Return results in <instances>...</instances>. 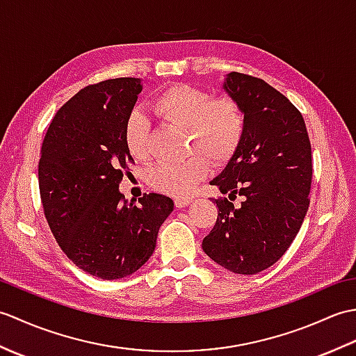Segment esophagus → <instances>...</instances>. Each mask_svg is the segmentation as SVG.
<instances>
[{
	"mask_svg": "<svg viewBox=\"0 0 356 356\" xmlns=\"http://www.w3.org/2000/svg\"><path fill=\"white\" fill-rule=\"evenodd\" d=\"M191 202H193L191 197H179V199L174 200V205H176V208H185V207L190 205Z\"/></svg>",
	"mask_w": 356,
	"mask_h": 356,
	"instance_id": "esophagus-1",
	"label": "esophagus"
}]
</instances>
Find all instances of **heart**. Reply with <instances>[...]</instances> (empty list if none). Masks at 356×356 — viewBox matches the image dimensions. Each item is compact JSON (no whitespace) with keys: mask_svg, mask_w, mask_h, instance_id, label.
I'll return each mask as SVG.
<instances>
[{"mask_svg":"<svg viewBox=\"0 0 356 356\" xmlns=\"http://www.w3.org/2000/svg\"><path fill=\"white\" fill-rule=\"evenodd\" d=\"M151 108L163 122L185 128L190 134L188 153H199L182 162L157 165L151 170L149 185L159 193L174 197L191 193L208 176L207 161L217 166L228 163L243 140L245 111L231 96L213 97L202 88L176 84L157 93ZM124 140L134 159L148 161L151 156L149 124L142 113L133 111L128 116Z\"/></svg>","mask_w":356,"mask_h":356,"instance_id":"b5f03b06","label":"heart"}]
</instances>
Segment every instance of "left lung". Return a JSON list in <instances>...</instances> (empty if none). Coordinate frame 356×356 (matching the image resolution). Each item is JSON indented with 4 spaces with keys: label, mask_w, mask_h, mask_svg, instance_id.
Listing matches in <instances>:
<instances>
[{
    "label": "left lung",
    "mask_w": 356,
    "mask_h": 356,
    "mask_svg": "<svg viewBox=\"0 0 356 356\" xmlns=\"http://www.w3.org/2000/svg\"><path fill=\"white\" fill-rule=\"evenodd\" d=\"M223 88L245 111L237 153L211 185L218 216L203 238L205 254L234 274L252 275L282 259L303 225L312 184V151L305 119L295 105L263 79L226 74Z\"/></svg>",
    "instance_id": "8db88e82"
}]
</instances>
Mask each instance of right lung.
Here are the masks:
<instances>
[{"label": "right lung", "mask_w": 356, "mask_h": 356, "mask_svg": "<svg viewBox=\"0 0 356 356\" xmlns=\"http://www.w3.org/2000/svg\"><path fill=\"white\" fill-rule=\"evenodd\" d=\"M140 79L118 78L82 88L50 122L38 165L50 229L64 254L102 280L131 275L154 252L174 203L143 194L139 205L119 191L133 157L124 140Z\"/></svg>", "instance_id": "right-lung-1"}]
</instances>
